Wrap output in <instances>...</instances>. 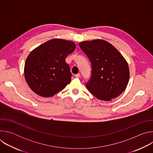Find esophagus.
Wrapping results in <instances>:
<instances>
[{
	"label": "esophagus",
	"mask_w": 153,
	"mask_h": 153,
	"mask_svg": "<svg viewBox=\"0 0 153 153\" xmlns=\"http://www.w3.org/2000/svg\"><path fill=\"white\" fill-rule=\"evenodd\" d=\"M74 77L76 78H79L80 77V74H75L74 75Z\"/></svg>",
	"instance_id": "1"
}]
</instances>
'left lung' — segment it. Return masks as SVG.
<instances>
[{
	"label": "left lung",
	"mask_w": 153,
	"mask_h": 153,
	"mask_svg": "<svg viewBox=\"0 0 153 153\" xmlns=\"http://www.w3.org/2000/svg\"><path fill=\"white\" fill-rule=\"evenodd\" d=\"M91 64V75L86 83L89 91L99 100L109 101L126 88L129 77L128 65L111 43L98 39L79 44Z\"/></svg>",
	"instance_id": "obj_1"
}]
</instances>
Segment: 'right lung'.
Returning a JSON list of instances; mask_svg holds the SVG:
<instances>
[{"instance_id": "right-lung-1", "label": "right lung", "mask_w": 153, "mask_h": 153, "mask_svg": "<svg viewBox=\"0 0 153 153\" xmlns=\"http://www.w3.org/2000/svg\"><path fill=\"white\" fill-rule=\"evenodd\" d=\"M76 49L71 41L54 39L40 45L28 55L25 64V80L30 88L42 97H51L71 80L67 56Z\"/></svg>"}]
</instances>
